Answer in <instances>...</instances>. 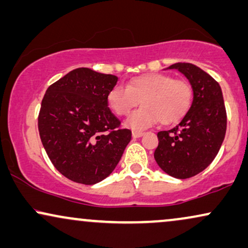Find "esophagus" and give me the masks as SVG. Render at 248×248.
<instances>
[{
  "label": "esophagus",
  "instance_id": "34e87169",
  "mask_svg": "<svg viewBox=\"0 0 248 248\" xmlns=\"http://www.w3.org/2000/svg\"><path fill=\"white\" fill-rule=\"evenodd\" d=\"M143 131H136V130H134L133 131V137L134 139H139V137H140V136H143Z\"/></svg>",
  "mask_w": 248,
  "mask_h": 248
}]
</instances>
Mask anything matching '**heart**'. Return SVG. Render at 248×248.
I'll return each instance as SVG.
<instances>
[{
    "mask_svg": "<svg viewBox=\"0 0 248 248\" xmlns=\"http://www.w3.org/2000/svg\"><path fill=\"white\" fill-rule=\"evenodd\" d=\"M192 98V88L186 81L164 73H145L131 78L127 87L114 86L108 92V103L118 115H127L140 101L142 108L126 120V126L137 131L158 121L171 124L181 120Z\"/></svg>",
    "mask_w": 248,
    "mask_h": 248,
    "instance_id": "obj_1",
    "label": "heart"
}]
</instances>
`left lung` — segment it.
Returning a JSON list of instances; mask_svg holds the SVG:
<instances>
[{
	"label": "left lung",
	"instance_id": "8db88e82",
	"mask_svg": "<svg viewBox=\"0 0 248 248\" xmlns=\"http://www.w3.org/2000/svg\"><path fill=\"white\" fill-rule=\"evenodd\" d=\"M168 68L186 75L193 101L176 127L159 131L155 159L165 173L184 180L214 160L225 136L227 112L220 84L208 73L190 62H176Z\"/></svg>",
	"mask_w": 248,
	"mask_h": 248
}]
</instances>
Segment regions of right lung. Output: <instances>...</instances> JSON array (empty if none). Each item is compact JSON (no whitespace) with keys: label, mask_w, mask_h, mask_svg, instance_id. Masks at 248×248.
Masks as SVG:
<instances>
[{"label":"right lung","mask_w":248,"mask_h":248,"mask_svg":"<svg viewBox=\"0 0 248 248\" xmlns=\"http://www.w3.org/2000/svg\"><path fill=\"white\" fill-rule=\"evenodd\" d=\"M118 77L80 67L52 83L37 119L41 142L59 173L92 186L108 176L131 140L108 106Z\"/></svg>","instance_id":"1"}]
</instances>
